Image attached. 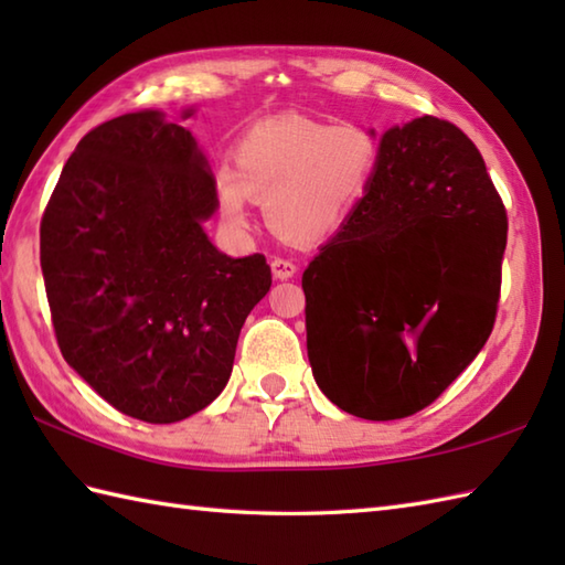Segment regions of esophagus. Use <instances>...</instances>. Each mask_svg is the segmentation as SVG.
<instances>
[{"label": "esophagus", "mask_w": 565, "mask_h": 565, "mask_svg": "<svg viewBox=\"0 0 565 565\" xmlns=\"http://www.w3.org/2000/svg\"><path fill=\"white\" fill-rule=\"evenodd\" d=\"M271 271H274V276L276 279H291V276L298 271V267H296V262H291V259H284V257H274L271 259Z\"/></svg>", "instance_id": "1"}]
</instances>
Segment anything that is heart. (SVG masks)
I'll list each match as a JSON object with an SVG mask.
<instances>
[{
  "label": "heart",
  "instance_id": "1",
  "mask_svg": "<svg viewBox=\"0 0 565 565\" xmlns=\"http://www.w3.org/2000/svg\"><path fill=\"white\" fill-rule=\"evenodd\" d=\"M233 160L235 170L215 172V201L227 225L249 227L252 199H259L281 237L320 243L340 233L362 206L381 148L362 126L279 116L245 130Z\"/></svg>",
  "mask_w": 565,
  "mask_h": 565
}]
</instances>
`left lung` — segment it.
Segmentation results:
<instances>
[{
    "label": "left lung",
    "mask_w": 565,
    "mask_h": 565,
    "mask_svg": "<svg viewBox=\"0 0 565 565\" xmlns=\"http://www.w3.org/2000/svg\"><path fill=\"white\" fill-rule=\"evenodd\" d=\"M366 199L303 271L320 391L364 419L449 388L498 316L508 213L481 152L435 116L393 126Z\"/></svg>",
    "instance_id": "left-lung-1"
}]
</instances>
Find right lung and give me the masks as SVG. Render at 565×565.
Instances as JSON below:
<instances>
[{
  "instance_id": "right-lung-1",
  "label": "right lung",
  "mask_w": 565,
  "mask_h": 565,
  "mask_svg": "<svg viewBox=\"0 0 565 565\" xmlns=\"http://www.w3.org/2000/svg\"><path fill=\"white\" fill-rule=\"evenodd\" d=\"M215 206L194 136L138 111L77 142L41 218L60 352L142 423H179L218 398L245 318L271 286L259 252L233 259L213 247L201 223Z\"/></svg>"
}]
</instances>
